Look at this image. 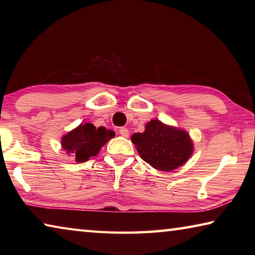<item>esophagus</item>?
<instances>
[{
	"instance_id": "obj_1",
	"label": "esophagus",
	"mask_w": 255,
	"mask_h": 255,
	"mask_svg": "<svg viewBox=\"0 0 255 255\" xmlns=\"http://www.w3.org/2000/svg\"><path fill=\"white\" fill-rule=\"evenodd\" d=\"M119 133L120 135H122L123 137H128L129 136V130L127 128H125V127H122L119 129Z\"/></svg>"
}]
</instances>
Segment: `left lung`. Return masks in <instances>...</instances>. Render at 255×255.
<instances>
[{
  "label": "left lung",
  "instance_id": "obj_1",
  "mask_svg": "<svg viewBox=\"0 0 255 255\" xmlns=\"http://www.w3.org/2000/svg\"><path fill=\"white\" fill-rule=\"evenodd\" d=\"M140 157L159 171H172L188 161L193 153L189 133L153 119L146 124L144 132L131 136Z\"/></svg>",
  "mask_w": 255,
  "mask_h": 255
}]
</instances>
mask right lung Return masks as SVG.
I'll use <instances>...</instances> for the list:
<instances>
[{
	"mask_svg": "<svg viewBox=\"0 0 255 255\" xmlns=\"http://www.w3.org/2000/svg\"><path fill=\"white\" fill-rule=\"evenodd\" d=\"M115 135L114 130L105 127L97 128L90 123L81 124L62 137V147L68 155H73L76 162H86L98 155L102 146Z\"/></svg>",
	"mask_w": 255,
	"mask_h": 255,
	"instance_id": "add662e5",
	"label": "right lung"
}]
</instances>
